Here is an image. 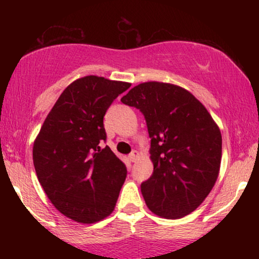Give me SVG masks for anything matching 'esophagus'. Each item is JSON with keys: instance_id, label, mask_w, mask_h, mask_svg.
Listing matches in <instances>:
<instances>
[{"instance_id": "1", "label": "esophagus", "mask_w": 259, "mask_h": 259, "mask_svg": "<svg viewBox=\"0 0 259 259\" xmlns=\"http://www.w3.org/2000/svg\"><path fill=\"white\" fill-rule=\"evenodd\" d=\"M139 156H140V153L138 152V151H133V152L129 154V159L134 163V162H136V159L139 158Z\"/></svg>"}]
</instances>
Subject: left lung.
Segmentation results:
<instances>
[{
    "label": "left lung",
    "mask_w": 259,
    "mask_h": 259,
    "mask_svg": "<svg viewBox=\"0 0 259 259\" xmlns=\"http://www.w3.org/2000/svg\"><path fill=\"white\" fill-rule=\"evenodd\" d=\"M121 102L144 114L153 173L141 184L147 207L167 219L195 210L218 178L222 134L204 106L180 86L148 81Z\"/></svg>",
    "instance_id": "1"
}]
</instances>
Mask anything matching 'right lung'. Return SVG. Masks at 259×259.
<instances>
[{
	"mask_svg": "<svg viewBox=\"0 0 259 259\" xmlns=\"http://www.w3.org/2000/svg\"><path fill=\"white\" fill-rule=\"evenodd\" d=\"M132 86L102 76L78 79L62 92L32 148L37 179L62 214L95 223L114 209L126 167L108 146L103 117Z\"/></svg>",
	"mask_w": 259,
	"mask_h": 259,
	"instance_id": "1",
	"label": "right lung"
}]
</instances>
